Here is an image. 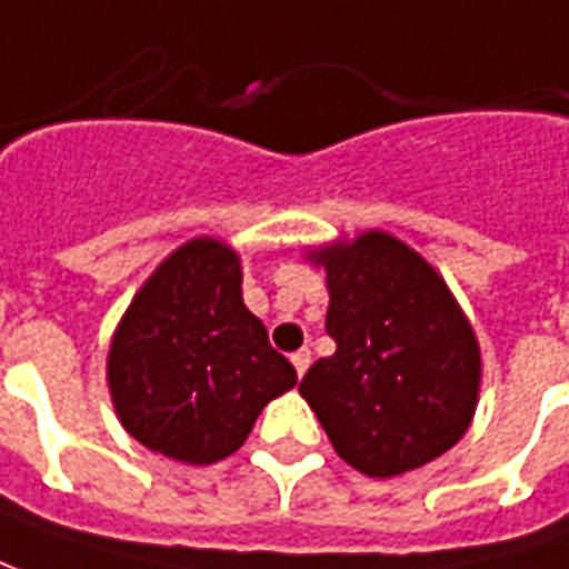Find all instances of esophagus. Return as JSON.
Instances as JSON below:
<instances>
[{"label": "esophagus", "instance_id": "34e87169", "mask_svg": "<svg viewBox=\"0 0 569 569\" xmlns=\"http://www.w3.org/2000/svg\"><path fill=\"white\" fill-rule=\"evenodd\" d=\"M291 362H293V368H297V375H300V378H303V375H307V368H309V362H312V352L307 350V347H303V350H297L291 356Z\"/></svg>", "mask_w": 569, "mask_h": 569}]
</instances>
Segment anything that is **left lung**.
<instances>
[{
	"mask_svg": "<svg viewBox=\"0 0 569 569\" xmlns=\"http://www.w3.org/2000/svg\"><path fill=\"white\" fill-rule=\"evenodd\" d=\"M307 257L328 276L337 350L309 368L300 397L337 456L368 477H397L449 452L480 393V347L449 284L381 229Z\"/></svg>",
	"mask_w": 569,
	"mask_h": 569,
	"instance_id": "1",
	"label": "left lung"
}]
</instances>
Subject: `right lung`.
Here are the masks:
<instances>
[{
	"instance_id": "1",
	"label": "right lung",
	"mask_w": 569,
	"mask_h": 569,
	"mask_svg": "<svg viewBox=\"0 0 569 569\" xmlns=\"http://www.w3.org/2000/svg\"><path fill=\"white\" fill-rule=\"evenodd\" d=\"M297 383L241 300V257L217 238L172 250L123 312L108 352L113 409L151 452L213 465Z\"/></svg>"
}]
</instances>
